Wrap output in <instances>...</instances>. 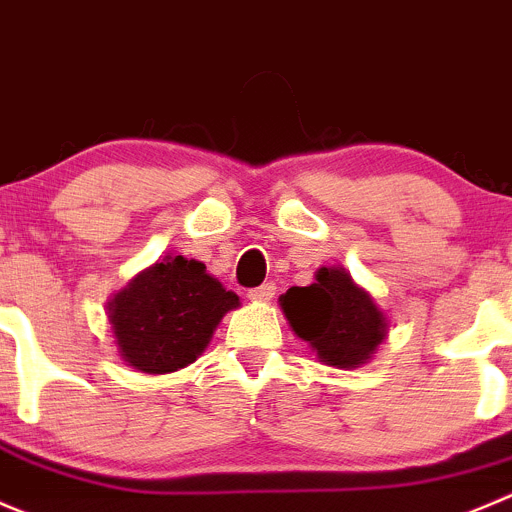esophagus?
Listing matches in <instances>:
<instances>
[{"label":"esophagus","instance_id":"34e87169","mask_svg":"<svg viewBox=\"0 0 512 512\" xmlns=\"http://www.w3.org/2000/svg\"><path fill=\"white\" fill-rule=\"evenodd\" d=\"M275 292H277L275 282H262L260 287H252V290L247 292V297H250V300H255V302H267V300H272V297H275Z\"/></svg>","mask_w":512,"mask_h":512}]
</instances>
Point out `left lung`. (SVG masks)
Masks as SVG:
<instances>
[{"instance_id": "1", "label": "left lung", "mask_w": 512, "mask_h": 512, "mask_svg": "<svg viewBox=\"0 0 512 512\" xmlns=\"http://www.w3.org/2000/svg\"><path fill=\"white\" fill-rule=\"evenodd\" d=\"M280 307L292 332L332 367H360L385 340L388 320L345 267H320L315 282L290 287Z\"/></svg>"}]
</instances>
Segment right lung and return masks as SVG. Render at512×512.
<instances>
[{
  "instance_id": "right-lung-1",
  "label": "right lung",
  "mask_w": 512,
  "mask_h": 512,
  "mask_svg": "<svg viewBox=\"0 0 512 512\" xmlns=\"http://www.w3.org/2000/svg\"><path fill=\"white\" fill-rule=\"evenodd\" d=\"M240 297L197 260L167 255L107 302L119 357L150 375L190 365Z\"/></svg>"
}]
</instances>
